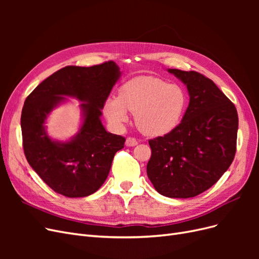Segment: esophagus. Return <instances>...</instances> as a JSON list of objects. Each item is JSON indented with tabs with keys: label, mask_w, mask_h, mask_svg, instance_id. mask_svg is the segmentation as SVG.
Wrapping results in <instances>:
<instances>
[{
	"label": "esophagus",
	"mask_w": 259,
	"mask_h": 259,
	"mask_svg": "<svg viewBox=\"0 0 259 259\" xmlns=\"http://www.w3.org/2000/svg\"><path fill=\"white\" fill-rule=\"evenodd\" d=\"M137 144H138V142H137V140H136L135 138L128 137L126 140H125V145H126L127 147H134V146H136Z\"/></svg>",
	"instance_id": "obj_1"
}]
</instances>
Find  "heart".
I'll list each match as a JSON object with an SVG mask.
<instances>
[{
    "label": "heart",
    "mask_w": 259,
    "mask_h": 259,
    "mask_svg": "<svg viewBox=\"0 0 259 259\" xmlns=\"http://www.w3.org/2000/svg\"><path fill=\"white\" fill-rule=\"evenodd\" d=\"M188 94L183 86L168 84L158 76L140 75L123 83L117 97H108L104 114L114 128L135 113L137 127L152 137L169 134L182 123L188 108Z\"/></svg>",
    "instance_id": "b5f03b06"
}]
</instances>
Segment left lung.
I'll list each match as a JSON object with an SVG mask.
<instances>
[{
    "label": "left lung",
    "mask_w": 259,
    "mask_h": 259,
    "mask_svg": "<svg viewBox=\"0 0 259 259\" xmlns=\"http://www.w3.org/2000/svg\"><path fill=\"white\" fill-rule=\"evenodd\" d=\"M167 71L187 86L189 105L177 128L149 140L151 158L147 175L164 197L188 199L207 190L229 168L236 154L238 112L203 74Z\"/></svg>",
    "instance_id": "left-lung-1"
}]
</instances>
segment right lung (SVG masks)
<instances>
[{"label": "right lung", "instance_id": "right-lung-1", "mask_svg": "<svg viewBox=\"0 0 259 259\" xmlns=\"http://www.w3.org/2000/svg\"><path fill=\"white\" fill-rule=\"evenodd\" d=\"M122 72L114 61L58 70L27 97L21 112L22 145L28 163L52 189L68 198H84L103 186L114 154L125 138L101 123L105 100ZM73 98L80 101L81 123L72 138L58 141L46 122L54 108Z\"/></svg>", "mask_w": 259, "mask_h": 259}]
</instances>
